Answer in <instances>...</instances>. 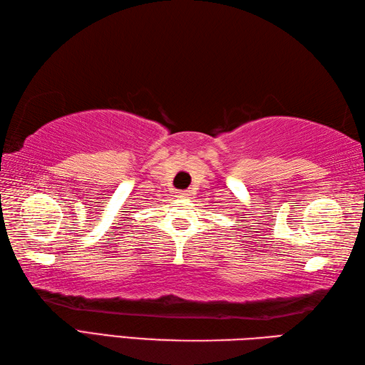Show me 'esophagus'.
Returning <instances> with one entry per match:
<instances>
[{
  "mask_svg": "<svg viewBox=\"0 0 365 365\" xmlns=\"http://www.w3.org/2000/svg\"><path fill=\"white\" fill-rule=\"evenodd\" d=\"M178 196H180V197H188L190 196V191H180V192H178Z\"/></svg>",
  "mask_w": 365,
  "mask_h": 365,
  "instance_id": "esophagus-1",
  "label": "esophagus"
}]
</instances>
